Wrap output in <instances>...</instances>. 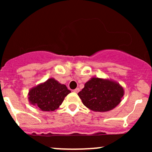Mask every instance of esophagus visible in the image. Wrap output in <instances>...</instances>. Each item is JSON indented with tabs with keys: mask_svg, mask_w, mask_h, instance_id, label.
<instances>
[{
	"mask_svg": "<svg viewBox=\"0 0 152 152\" xmlns=\"http://www.w3.org/2000/svg\"><path fill=\"white\" fill-rule=\"evenodd\" d=\"M73 92H75V93H79V88H76L75 90H73Z\"/></svg>",
	"mask_w": 152,
	"mask_h": 152,
	"instance_id": "esophagus-1",
	"label": "esophagus"
}]
</instances>
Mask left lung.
Segmentation results:
<instances>
[{
  "instance_id": "left-lung-1",
  "label": "left lung",
  "mask_w": 152,
  "mask_h": 152,
  "mask_svg": "<svg viewBox=\"0 0 152 152\" xmlns=\"http://www.w3.org/2000/svg\"><path fill=\"white\" fill-rule=\"evenodd\" d=\"M124 95V87L115 81L93 77L85 84L78 93L83 104L95 112L113 110L121 103Z\"/></svg>"
}]
</instances>
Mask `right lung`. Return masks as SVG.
Returning <instances> with one entry per match:
<instances>
[{"label":"right lung","mask_w":152,"mask_h":152,"mask_svg":"<svg viewBox=\"0 0 152 152\" xmlns=\"http://www.w3.org/2000/svg\"><path fill=\"white\" fill-rule=\"evenodd\" d=\"M70 93L66 85L59 83L53 78L30 89L28 93L31 104L44 112L57 110L64 99Z\"/></svg>","instance_id":"obj_1"}]
</instances>
